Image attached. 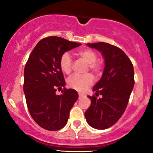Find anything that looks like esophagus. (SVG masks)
I'll list each match as a JSON object with an SVG mask.
<instances>
[{
	"instance_id": "obj_1",
	"label": "esophagus",
	"mask_w": 153,
	"mask_h": 153,
	"mask_svg": "<svg viewBox=\"0 0 153 153\" xmlns=\"http://www.w3.org/2000/svg\"><path fill=\"white\" fill-rule=\"evenodd\" d=\"M78 96H79V99H82V97H85V95L82 94H78Z\"/></svg>"
}]
</instances>
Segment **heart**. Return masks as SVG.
I'll return each instance as SVG.
<instances>
[{
	"label": "heart",
	"mask_w": 153,
	"mask_h": 153,
	"mask_svg": "<svg viewBox=\"0 0 153 153\" xmlns=\"http://www.w3.org/2000/svg\"><path fill=\"white\" fill-rule=\"evenodd\" d=\"M78 54L83 61L88 64V67L96 75H99L102 71V65L96 62L97 54L93 50L84 49L78 51ZM60 68L63 72L68 74L72 68V59L68 53L65 52L61 56L59 62ZM93 77L91 74H75L68 78L67 82L69 87L78 91H84L92 85Z\"/></svg>",
	"instance_id": "obj_1"
}]
</instances>
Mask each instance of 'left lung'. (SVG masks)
<instances>
[{
  "instance_id": "1",
  "label": "left lung",
  "mask_w": 153,
  "mask_h": 153,
  "mask_svg": "<svg viewBox=\"0 0 153 153\" xmlns=\"http://www.w3.org/2000/svg\"><path fill=\"white\" fill-rule=\"evenodd\" d=\"M91 48L99 51L104 59V69L93 87L97 99L87 96L91 105L85 113L89 126L97 129H105L119 120L129 102L134 86L133 64L121 49L106 42L87 43Z\"/></svg>"
}]
</instances>
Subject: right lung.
Returning <instances> with one entry per match:
<instances>
[{
	"label": "right lung",
	"instance_id": "obj_1",
	"mask_svg": "<svg viewBox=\"0 0 153 153\" xmlns=\"http://www.w3.org/2000/svg\"><path fill=\"white\" fill-rule=\"evenodd\" d=\"M56 36L40 40L30 53L24 72V92L30 115L40 127L57 131L67 124L69 113L78 98L75 89L64 88L60 95L56 89L65 86L60 68L61 56L80 46Z\"/></svg>",
	"mask_w": 153,
	"mask_h": 153
}]
</instances>
